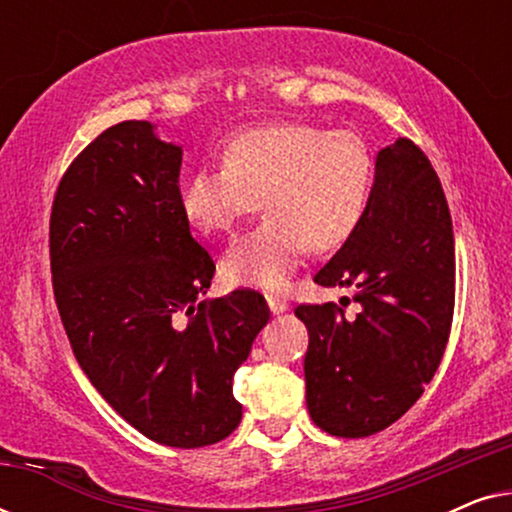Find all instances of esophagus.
I'll list each match as a JSON object with an SVG mask.
<instances>
[{
	"mask_svg": "<svg viewBox=\"0 0 512 512\" xmlns=\"http://www.w3.org/2000/svg\"><path fill=\"white\" fill-rule=\"evenodd\" d=\"M265 300H268V307L272 314H282L289 310V300L284 296H277V293H270V296H265Z\"/></svg>",
	"mask_w": 512,
	"mask_h": 512,
	"instance_id": "obj_1",
	"label": "esophagus"
}]
</instances>
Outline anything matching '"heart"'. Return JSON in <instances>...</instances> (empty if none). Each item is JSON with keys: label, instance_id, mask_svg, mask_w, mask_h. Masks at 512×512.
<instances>
[{"label": "heart", "instance_id": "heart-1", "mask_svg": "<svg viewBox=\"0 0 512 512\" xmlns=\"http://www.w3.org/2000/svg\"><path fill=\"white\" fill-rule=\"evenodd\" d=\"M223 163L186 179L181 209L200 233H226L263 198L268 214L223 256L233 284L279 289L307 247H340L366 214L373 156L356 132L296 121L258 125L230 139Z\"/></svg>", "mask_w": 512, "mask_h": 512}]
</instances>
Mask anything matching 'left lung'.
Returning a JSON list of instances; mask_svg holds the SVG:
<instances>
[{
    "label": "left lung",
    "mask_w": 512,
    "mask_h": 512,
    "mask_svg": "<svg viewBox=\"0 0 512 512\" xmlns=\"http://www.w3.org/2000/svg\"><path fill=\"white\" fill-rule=\"evenodd\" d=\"M314 282L352 286L359 314L349 319L333 303L296 307L310 335L307 410L331 436H373L424 394L454 312L450 209L429 158L410 139L377 153L366 214Z\"/></svg>",
    "instance_id": "left-lung-1"
}]
</instances>
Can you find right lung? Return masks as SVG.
I'll use <instances>...</instances> for the list:
<instances>
[{
  "mask_svg": "<svg viewBox=\"0 0 512 512\" xmlns=\"http://www.w3.org/2000/svg\"><path fill=\"white\" fill-rule=\"evenodd\" d=\"M181 146L149 121L111 125L62 177L51 212L53 293L74 356L104 401L167 447L237 429L235 370L270 310L207 293L214 261L181 209Z\"/></svg>",
  "mask_w": 512,
  "mask_h": 512,
  "instance_id": "1",
  "label": "right lung"
}]
</instances>
